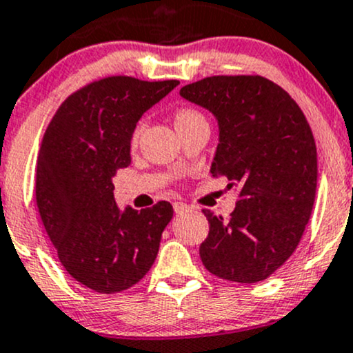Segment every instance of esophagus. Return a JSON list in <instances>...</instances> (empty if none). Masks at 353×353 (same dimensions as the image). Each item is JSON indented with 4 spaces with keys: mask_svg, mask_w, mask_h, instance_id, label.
Returning <instances> with one entry per match:
<instances>
[{
    "mask_svg": "<svg viewBox=\"0 0 353 353\" xmlns=\"http://www.w3.org/2000/svg\"><path fill=\"white\" fill-rule=\"evenodd\" d=\"M173 210H175V213H185V212H188L190 207H188L187 203H181V201H175V203H173Z\"/></svg>",
    "mask_w": 353,
    "mask_h": 353,
    "instance_id": "esophagus-1",
    "label": "esophagus"
}]
</instances>
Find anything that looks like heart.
I'll return each mask as SVG.
<instances>
[{"label":"heart","mask_w":353,"mask_h":353,"mask_svg":"<svg viewBox=\"0 0 353 353\" xmlns=\"http://www.w3.org/2000/svg\"><path fill=\"white\" fill-rule=\"evenodd\" d=\"M173 123H175L178 133H180V132H185V130L192 128V126H195L198 123H207V118H205V114L201 113L200 110L192 108V106H181V108H178L175 114H173ZM140 134H141V125H138L132 133L133 146L138 143V140H140Z\"/></svg>","instance_id":"obj_1"}]
</instances>
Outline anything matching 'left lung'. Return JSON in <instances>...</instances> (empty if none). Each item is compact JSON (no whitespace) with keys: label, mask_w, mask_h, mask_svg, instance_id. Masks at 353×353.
I'll list each match as a JSON object with an SVG mask.
<instances>
[{"label":"left lung","mask_w":353,"mask_h":353,"mask_svg":"<svg viewBox=\"0 0 353 353\" xmlns=\"http://www.w3.org/2000/svg\"><path fill=\"white\" fill-rule=\"evenodd\" d=\"M180 94L216 117L212 173L240 188L228 220L203 210L210 232L201 262L230 282H262L290 259L310 220L316 190L310 125L282 86L259 74L208 77Z\"/></svg>","instance_id":"obj_1"}]
</instances>
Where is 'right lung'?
<instances>
[{
	"mask_svg": "<svg viewBox=\"0 0 353 353\" xmlns=\"http://www.w3.org/2000/svg\"><path fill=\"white\" fill-rule=\"evenodd\" d=\"M178 80L106 77L71 93L51 118L37 166V205L65 270L98 294L133 287L157 259L168 201L120 212L113 176L132 163V133Z\"/></svg>",
	"mask_w": 353,
	"mask_h": 353,
	"instance_id": "1",
	"label": "right lung"
}]
</instances>
